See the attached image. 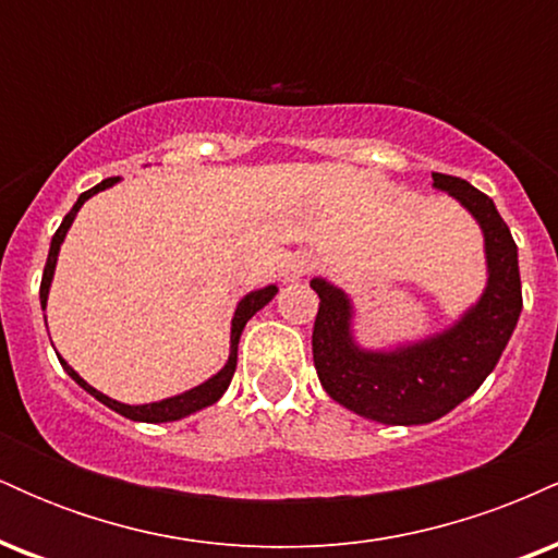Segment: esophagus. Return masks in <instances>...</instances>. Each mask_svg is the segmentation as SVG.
<instances>
[{
  "label": "esophagus",
  "instance_id": "34e87169",
  "mask_svg": "<svg viewBox=\"0 0 558 558\" xmlns=\"http://www.w3.org/2000/svg\"><path fill=\"white\" fill-rule=\"evenodd\" d=\"M310 270H312V259L306 257V254H296V257L288 259L283 275H286L288 283H299L304 275H310Z\"/></svg>",
  "mask_w": 558,
  "mask_h": 558
}]
</instances>
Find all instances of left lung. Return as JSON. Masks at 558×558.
Returning a JSON list of instances; mask_svg holds the SVG:
<instances>
[{
    "label": "left lung",
    "instance_id": "8db88e82",
    "mask_svg": "<svg viewBox=\"0 0 558 558\" xmlns=\"http://www.w3.org/2000/svg\"><path fill=\"white\" fill-rule=\"evenodd\" d=\"M435 189L464 204L485 233L488 288L451 330L407 349L362 351L351 338V304L336 286L312 280L319 310L312 356L332 401L383 425H425L483 386L501 360L522 312L517 243L496 204L462 178L433 172Z\"/></svg>",
    "mask_w": 558,
    "mask_h": 558
}]
</instances>
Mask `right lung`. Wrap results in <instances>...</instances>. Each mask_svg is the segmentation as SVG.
Returning a JSON list of instances; mask_svg holds the SVG:
<instances>
[{"label": "right lung", "mask_w": 558, "mask_h": 558, "mask_svg": "<svg viewBox=\"0 0 558 558\" xmlns=\"http://www.w3.org/2000/svg\"><path fill=\"white\" fill-rule=\"evenodd\" d=\"M120 178H107V181H101L99 185H94V189L83 191V194L78 196V202L73 204V209L65 215V220H62V226L57 228V233L52 235V246H49V257H47V267H44V278H41V291H38V296H41V310L47 306V296H49V286H52V275H54V265H57V252H60V243L62 239H65L70 222L75 220V215H78V209L83 207V202H86L88 196H94L96 191L107 189V185L118 183ZM275 293H278V288L275 286H267L262 288V291H252L248 296L241 299L239 310H235V317H233V328H230V356H228V364L226 367L220 369L215 377H209L207 383H202L198 388H191L185 390V393L181 396H172V399H165V401H157V403H144V407H128V403H120L110 399V396L99 393V390L88 386L83 377L75 373L73 367L65 360H60L62 367H65V373L73 377L75 383L83 390H88V393L94 396V399H99L105 407L114 409L118 414H123V417L128 420H136V422H172V420H181L185 417V414H194L198 412V409L209 407V403H215L217 399H220L222 393H226L230 380H233V373H235V360H239V338L243 328H246V323L252 319L257 312L262 310V306L267 304V301H272Z\"/></svg>", "instance_id": "right-lung-1"}]
</instances>
